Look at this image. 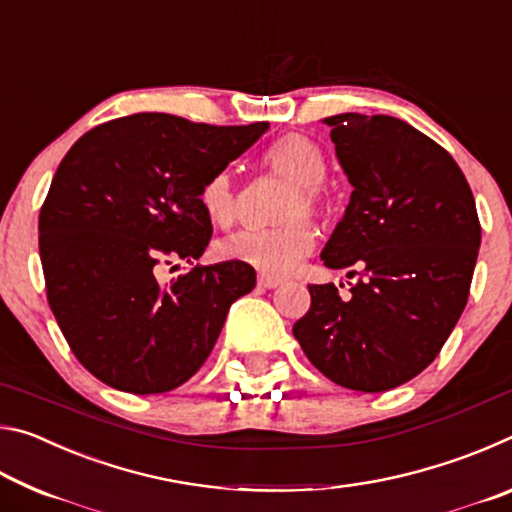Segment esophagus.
Segmentation results:
<instances>
[{"mask_svg":"<svg viewBox=\"0 0 512 512\" xmlns=\"http://www.w3.org/2000/svg\"><path fill=\"white\" fill-rule=\"evenodd\" d=\"M257 284H259V287H262V289H277V287H280V284H282V280H280V277H273V275L262 273V275L257 277Z\"/></svg>","mask_w":512,"mask_h":512,"instance_id":"esophagus-1","label":"esophagus"}]
</instances>
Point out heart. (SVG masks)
Masks as SVG:
<instances>
[{
    "mask_svg": "<svg viewBox=\"0 0 512 512\" xmlns=\"http://www.w3.org/2000/svg\"><path fill=\"white\" fill-rule=\"evenodd\" d=\"M264 162L275 173L298 185V194L287 210V216H298L302 210L314 214L320 210L318 185L325 180V155L305 135H284L268 146ZM207 219L219 228H228L237 219L235 180L230 171H216L205 180L198 194ZM314 246V230L307 221L296 219L268 230H239L216 244V255L228 262L255 266L264 273H287Z\"/></svg>",
    "mask_w": 512,
    "mask_h": 512,
    "instance_id": "obj_1",
    "label": "heart"
}]
</instances>
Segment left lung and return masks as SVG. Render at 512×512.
I'll return each instance as SVG.
<instances>
[{
	"label": "left lung",
	"instance_id": "obj_1",
	"mask_svg": "<svg viewBox=\"0 0 512 512\" xmlns=\"http://www.w3.org/2000/svg\"><path fill=\"white\" fill-rule=\"evenodd\" d=\"M323 121L352 194L320 259L359 280L348 298L311 284L293 336L334 384L391 391L438 357L463 314L481 246L474 196L452 155L402 119Z\"/></svg>",
	"mask_w": 512,
	"mask_h": 512
}]
</instances>
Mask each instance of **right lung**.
Returning <instances> with one entry per match:
<instances>
[{"label": "right lung", "instance_id": "obj_1", "mask_svg": "<svg viewBox=\"0 0 512 512\" xmlns=\"http://www.w3.org/2000/svg\"><path fill=\"white\" fill-rule=\"evenodd\" d=\"M268 131L210 126L162 112L112 119L60 162L40 210L47 300L69 348L94 377L135 395L167 393L210 357L228 309L255 287L241 262L158 271L205 253L198 194Z\"/></svg>", "mask_w": 512, "mask_h": 512}]
</instances>
